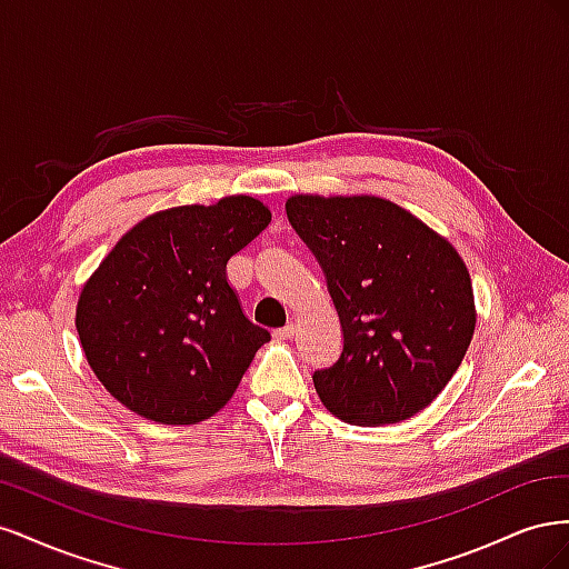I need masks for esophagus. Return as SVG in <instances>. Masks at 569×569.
Masks as SVG:
<instances>
[{
	"label": "esophagus",
	"mask_w": 569,
	"mask_h": 569,
	"mask_svg": "<svg viewBox=\"0 0 569 569\" xmlns=\"http://www.w3.org/2000/svg\"><path fill=\"white\" fill-rule=\"evenodd\" d=\"M291 335H295V325H284V327H278V330H272L274 339H289Z\"/></svg>",
	"instance_id": "esophagus-1"
}]
</instances>
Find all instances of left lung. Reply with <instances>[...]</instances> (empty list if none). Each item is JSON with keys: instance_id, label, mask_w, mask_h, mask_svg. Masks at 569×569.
<instances>
[{"instance_id": "1", "label": "left lung", "mask_w": 569, "mask_h": 569, "mask_svg": "<svg viewBox=\"0 0 569 569\" xmlns=\"http://www.w3.org/2000/svg\"><path fill=\"white\" fill-rule=\"evenodd\" d=\"M284 209L341 322L339 358L313 372L320 401L351 425L412 418L470 347L475 301L462 258L387 199L291 197Z\"/></svg>"}]
</instances>
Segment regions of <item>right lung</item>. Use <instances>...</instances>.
<instances>
[{"label":"right lung","mask_w":569,"mask_h":569,"mask_svg":"<svg viewBox=\"0 0 569 569\" xmlns=\"http://www.w3.org/2000/svg\"><path fill=\"white\" fill-rule=\"evenodd\" d=\"M270 222L251 197L144 218L84 284L76 327L111 396L153 422L192 425L230 401L270 339L228 282L230 256Z\"/></svg>","instance_id":"1"}]
</instances>
